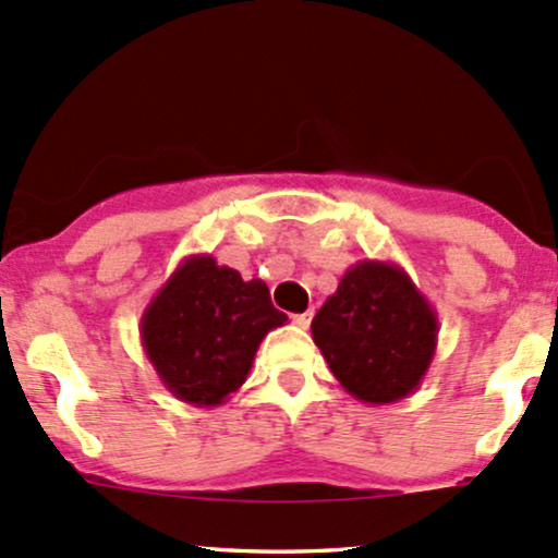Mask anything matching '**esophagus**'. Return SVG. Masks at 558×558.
<instances>
[{"label": "esophagus", "instance_id": "esophagus-1", "mask_svg": "<svg viewBox=\"0 0 558 558\" xmlns=\"http://www.w3.org/2000/svg\"><path fill=\"white\" fill-rule=\"evenodd\" d=\"M310 320H312V312H299V315H293V323H296L299 328H310Z\"/></svg>", "mask_w": 558, "mask_h": 558}]
</instances>
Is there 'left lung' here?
Masks as SVG:
<instances>
[{
	"instance_id": "obj_1",
	"label": "left lung",
	"mask_w": 558,
	"mask_h": 558,
	"mask_svg": "<svg viewBox=\"0 0 558 558\" xmlns=\"http://www.w3.org/2000/svg\"><path fill=\"white\" fill-rule=\"evenodd\" d=\"M437 312L397 262L363 259L312 320V339L354 400L391 405L424 381L437 352Z\"/></svg>"
}]
</instances>
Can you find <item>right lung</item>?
<instances>
[{"mask_svg":"<svg viewBox=\"0 0 558 558\" xmlns=\"http://www.w3.org/2000/svg\"><path fill=\"white\" fill-rule=\"evenodd\" d=\"M286 320L265 280H243L211 254H190L145 307L140 341L177 400L217 408L243 387L262 339Z\"/></svg>","mask_w":558,"mask_h":558,"instance_id":"right-lung-1","label":"right lung"}]
</instances>
